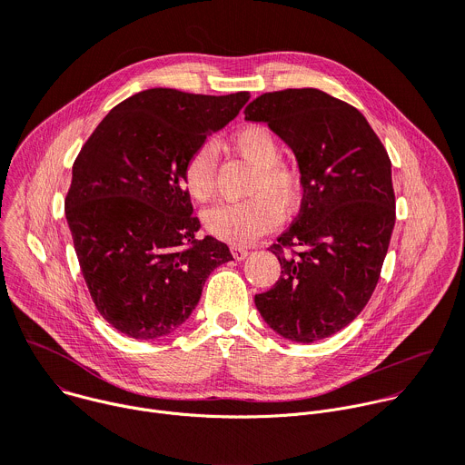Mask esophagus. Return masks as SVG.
<instances>
[{
	"mask_svg": "<svg viewBox=\"0 0 465 465\" xmlns=\"http://www.w3.org/2000/svg\"><path fill=\"white\" fill-rule=\"evenodd\" d=\"M248 253H250V252H248L246 248H242V246H233V248H232V255H233L237 261H242Z\"/></svg>",
	"mask_w": 465,
	"mask_h": 465,
	"instance_id": "esophagus-1",
	"label": "esophagus"
}]
</instances>
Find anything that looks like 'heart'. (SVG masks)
Here are the masks:
<instances>
[{
	"instance_id": "b5f03b06",
	"label": "heart",
	"mask_w": 465,
	"mask_h": 465,
	"mask_svg": "<svg viewBox=\"0 0 465 465\" xmlns=\"http://www.w3.org/2000/svg\"><path fill=\"white\" fill-rule=\"evenodd\" d=\"M232 147L257 174L248 194L252 198L237 204H217L204 212V228L228 244H250L262 233L272 232L282 213H292L303 194V183L296 169L280 163L282 145L267 126L250 124L232 136ZM217 149L213 143L198 145L187 158L182 173L183 187L196 203H208L215 189Z\"/></svg>"
}]
</instances>
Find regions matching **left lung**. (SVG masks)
Returning a JSON list of instances; mask_svg holds the SVG:
<instances>
[{"label":"left lung","instance_id":"obj_1","mask_svg":"<svg viewBox=\"0 0 465 465\" xmlns=\"http://www.w3.org/2000/svg\"><path fill=\"white\" fill-rule=\"evenodd\" d=\"M244 119L267 123L289 145L303 183L300 215L271 246L282 276L255 307L291 342L327 339L361 314L379 282L395 224L388 153L357 108L316 88L262 94ZM283 245L301 252L287 256Z\"/></svg>","mask_w":465,"mask_h":465}]
</instances>
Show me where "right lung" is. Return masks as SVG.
Here are the masks:
<instances>
[{
  "instance_id": "obj_1",
  "label": "right lung",
  "mask_w": 465,
  "mask_h": 465,
  "mask_svg": "<svg viewBox=\"0 0 465 465\" xmlns=\"http://www.w3.org/2000/svg\"><path fill=\"white\" fill-rule=\"evenodd\" d=\"M248 99V92L143 90L112 108L81 149L65 221L92 300L123 335H171L194 311L208 276L233 259L215 237H194L201 221L182 173Z\"/></svg>"
}]
</instances>
